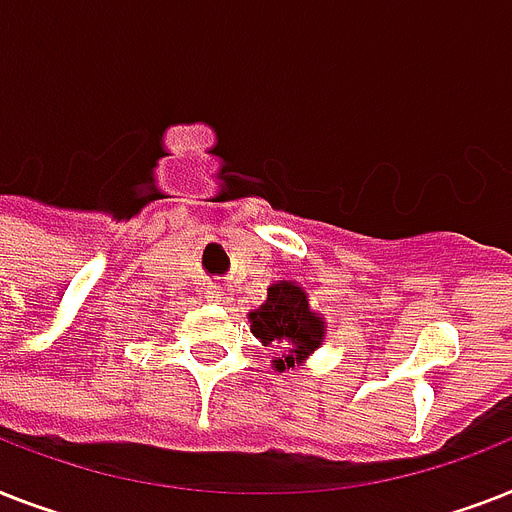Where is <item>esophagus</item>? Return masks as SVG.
<instances>
[{"mask_svg":"<svg viewBox=\"0 0 512 512\" xmlns=\"http://www.w3.org/2000/svg\"><path fill=\"white\" fill-rule=\"evenodd\" d=\"M207 299H210V302H226V289H218V286L207 289Z\"/></svg>","mask_w":512,"mask_h":512,"instance_id":"34e87169","label":"esophagus"}]
</instances>
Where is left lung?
Here are the masks:
<instances>
[{"mask_svg":"<svg viewBox=\"0 0 512 512\" xmlns=\"http://www.w3.org/2000/svg\"><path fill=\"white\" fill-rule=\"evenodd\" d=\"M249 328L263 342L276 344L284 355L273 360L276 371L297 368L313 355L326 339V321L315 313L305 286L297 281H276L268 286V297L257 310H249Z\"/></svg>","mask_w":512,"mask_h":512,"instance_id":"obj_1","label":"left lung"}]
</instances>
